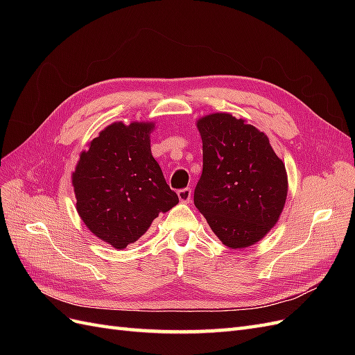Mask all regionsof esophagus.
I'll return each mask as SVG.
<instances>
[{"instance_id":"esophagus-1","label":"esophagus","mask_w":355,"mask_h":355,"mask_svg":"<svg viewBox=\"0 0 355 355\" xmlns=\"http://www.w3.org/2000/svg\"><path fill=\"white\" fill-rule=\"evenodd\" d=\"M191 189L189 188H184L178 191V197L180 200V202H189L191 201Z\"/></svg>"}]
</instances>
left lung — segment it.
I'll use <instances>...</instances> for the list:
<instances>
[{"label": "left lung", "mask_w": 355, "mask_h": 355, "mask_svg": "<svg viewBox=\"0 0 355 355\" xmlns=\"http://www.w3.org/2000/svg\"><path fill=\"white\" fill-rule=\"evenodd\" d=\"M202 175L194 204L230 249H245L274 228L284 209L288 182L268 136L243 118L213 112L197 120Z\"/></svg>", "instance_id": "left-lung-1"}]
</instances>
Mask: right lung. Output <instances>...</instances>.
Here are the masks:
<instances>
[{
	"instance_id": "right-lung-1",
	"label": "right lung",
	"mask_w": 355,
	"mask_h": 355,
	"mask_svg": "<svg viewBox=\"0 0 355 355\" xmlns=\"http://www.w3.org/2000/svg\"><path fill=\"white\" fill-rule=\"evenodd\" d=\"M155 123L115 121L87 144L72 171L77 211L99 240L123 250L179 202L151 153Z\"/></svg>"
}]
</instances>
